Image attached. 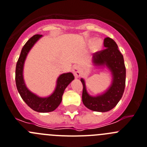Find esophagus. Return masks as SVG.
Instances as JSON below:
<instances>
[{
    "instance_id": "esophagus-1",
    "label": "esophagus",
    "mask_w": 147,
    "mask_h": 147,
    "mask_svg": "<svg viewBox=\"0 0 147 147\" xmlns=\"http://www.w3.org/2000/svg\"><path fill=\"white\" fill-rule=\"evenodd\" d=\"M72 73L74 74L75 78H79L81 75V69L78 65H74L72 67Z\"/></svg>"
}]
</instances>
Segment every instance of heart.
I'll list each match as a JSON object with an SVG mask.
<instances>
[{"label": "heart", "instance_id": "b5f03b06", "mask_svg": "<svg viewBox=\"0 0 147 147\" xmlns=\"http://www.w3.org/2000/svg\"><path fill=\"white\" fill-rule=\"evenodd\" d=\"M101 46V41L99 40H96L93 43V47L95 49H98Z\"/></svg>", "mask_w": 147, "mask_h": 147}]
</instances>
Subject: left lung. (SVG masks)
<instances>
[{
	"mask_svg": "<svg viewBox=\"0 0 147 147\" xmlns=\"http://www.w3.org/2000/svg\"><path fill=\"white\" fill-rule=\"evenodd\" d=\"M105 49L93 55V62L97 66H107L112 75V83L105 94L91 96L88 94L84 80L83 83L82 100L83 105L90 110L105 112L113 109L123 96L125 86L126 70L123 56L117 43L110 38L104 40Z\"/></svg>",
	"mask_w": 147,
	"mask_h": 147,
	"instance_id": "1",
	"label": "left lung"
}]
</instances>
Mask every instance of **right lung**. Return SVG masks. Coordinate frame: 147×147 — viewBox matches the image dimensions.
I'll use <instances>...</instances> for the list:
<instances>
[{"label":"right lung","instance_id":"add662e5","mask_svg":"<svg viewBox=\"0 0 147 147\" xmlns=\"http://www.w3.org/2000/svg\"><path fill=\"white\" fill-rule=\"evenodd\" d=\"M42 37V35H35L27 40L22 49L20 58L16 66V88L24 102L33 110L38 112H49L55 110L60 105L62 95L67 86L74 80L73 74L71 72L64 73L58 78L57 87L53 94L49 97L41 98L28 90L23 78V67L27 55L35 42Z\"/></svg>","mask_w":147,"mask_h":147}]
</instances>
